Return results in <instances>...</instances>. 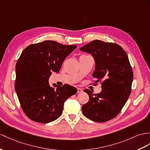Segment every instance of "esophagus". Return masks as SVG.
I'll return each instance as SVG.
<instances>
[{
	"label": "esophagus",
	"instance_id": "1",
	"mask_svg": "<svg viewBox=\"0 0 150 150\" xmlns=\"http://www.w3.org/2000/svg\"><path fill=\"white\" fill-rule=\"evenodd\" d=\"M77 92L81 93V92H83V90L81 88H77Z\"/></svg>",
	"mask_w": 150,
	"mask_h": 150
}]
</instances>
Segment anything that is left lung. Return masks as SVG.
<instances>
[{"label": "left lung", "instance_id": "obj_1", "mask_svg": "<svg viewBox=\"0 0 150 150\" xmlns=\"http://www.w3.org/2000/svg\"><path fill=\"white\" fill-rule=\"evenodd\" d=\"M80 50L92 54L96 62L93 73V84L101 83L102 91L93 93L84 92L89 100L83 105L82 112L86 118L97 122H105L115 118L125 104L132 87L133 71L127 54L120 45L94 40Z\"/></svg>", "mask_w": 150, "mask_h": 150}]
</instances>
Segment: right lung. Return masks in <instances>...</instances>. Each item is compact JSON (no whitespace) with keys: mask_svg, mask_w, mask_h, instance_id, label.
Listing matches in <instances>:
<instances>
[{"mask_svg":"<svg viewBox=\"0 0 150 150\" xmlns=\"http://www.w3.org/2000/svg\"><path fill=\"white\" fill-rule=\"evenodd\" d=\"M76 45H64L53 41H45L28 46L16 65L14 88L21 107L28 118L46 123L57 119L62 112L65 101L77 92L75 87L53 84L49 77L58 72L65 58Z\"/></svg>","mask_w":150,"mask_h":150,"instance_id":"add662e5","label":"right lung"}]
</instances>
